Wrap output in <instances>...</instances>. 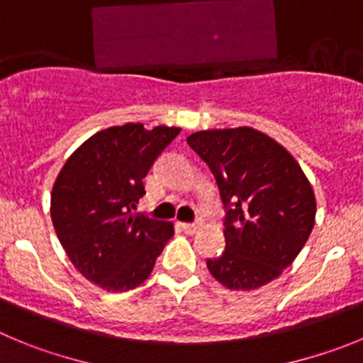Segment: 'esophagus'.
<instances>
[{"label": "esophagus", "instance_id": "1", "mask_svg": "<svg viewBox=\"0 0 363 363\" xmlns=\"http://www.w3.org/2000/svg\"><path fill=\"white\" fill-rule=\"evenodd\" d=\"M181 229L186 235H193V233H197L199 223H181Z\"/></svg>", "mask_w": 363, "mask_h": 363}]
</instances>
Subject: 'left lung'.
<instances>
[{
	"label": "left lung",
	"instance_id": "1",
	"mask_svg": "<svg viewBox=\"0 0 363 363\" xmlns=\"http://www.w3.org/2000/svg\"><path fill=\"white\" fill-rule=\"evenodd\" d=\"M216 179L225 206V250L208 259L229 290H256L292 265L315 223V193L299 162L250 127L188 135Z\"/></svg>",
	"mask_w": 363,
	"mask_h": 363
}]
</instances>
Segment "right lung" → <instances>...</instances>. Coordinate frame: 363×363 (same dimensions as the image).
Wrapping results in <instances>:
<instances>
[{"label":"right lung","mask_w":363,"mask_h":363,"mask_svg":"<svg viewBox=\"0 0 363 363\" xmlns=\"http://www.w3.org/2000/svg\"><path fill=\"white\" fill-rule=\"evenodd\" d=\"M179 127L141 123L104 128L64 162L52 189V222L67 258L107 292L140 286L155 265L174 223L134 215L157 155Z\"/></svg>","instance_id":"add662e5"}]
</instances>
